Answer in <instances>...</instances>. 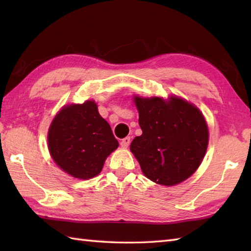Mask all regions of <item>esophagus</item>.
<instances>
[{
	"mask_svg": "<svg viewBox=\"0 0 251 251\" xmlns=\"http://www.w3.org/2000/svg\"><path fill=\"white\" fill-rule=\"evenodd\" d=\"M129 143H130V137H126V138H124V139H122L121 146L123 148H127L129 146Z\"/></svg>",
	"mask_w": 251,
	"mask_h": 251,
	"instance_id": "obj_1",
	"label": "esophagus"
}]
</instances>
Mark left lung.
Instances as JSON below:
<instances>
[{"label": "left lung", "instance_id": "obj_1", "mask_svg": "<svg viewBox=\"0 0 251 251\" xmlns=\"http://www.w3.org/2000/svg\"><path fill=\"white\" fill-rule=\"evenodd\" d=\"M142 135L135 137L130 151L143 175L172 186L193 175L205 156L208 127L201 112L184 99L134 98Z\"/></svg>", "mask_w": 251, "mask_h": 251}]
</instances>
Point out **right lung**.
Returning <instances> with one entry per match:
<instances>
[{"label":"right lung","mask_w":251,"mask_h":251,"mask_svg":"<svg viewBox=\"0 0 251 251\" xmlns=\"http://www.w3.org/2000/svg\"><path fill=\"white\" fill-rule=\"evenodd\" d=\"M50 153L63 172L77 179L99 175L105 158L119 147L109 123L93 100L65 105L50 126Z\"/></svg>","instance_id":"1"}]
</instances>
